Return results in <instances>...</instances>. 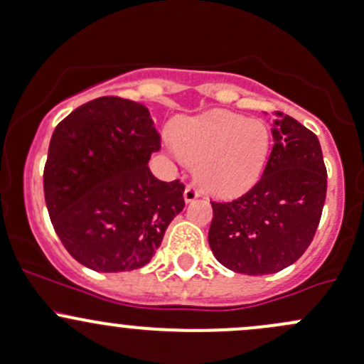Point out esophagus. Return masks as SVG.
<instances>
[{
	"instance_id": "obj_1",
	"label": "esophagus",
	"mask_w": 364,
	"mask_h": 364,
	"mask_svg": "<svg viewBox=\"0 0 364 364\" xmlns=\"http://www.w3.org/2000/svg\"><path fill=\"white\" fill-rule=\"evenodd\" d=\"M198 197V190L195 185H188L185 188V202H192Z\"/></svg>"
}]
</instances>
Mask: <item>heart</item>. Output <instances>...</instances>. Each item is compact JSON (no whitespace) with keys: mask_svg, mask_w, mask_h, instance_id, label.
<instances>
[{"mask_svg":"<svg viewBox=\"0 0 364 364\" xmlns=\"http://www.w3.org/2000/svg\"><path fill=\"white\" fill-rule=\"evenodd\" d=\"M172 141L183 159L197 164L195 174L208 192L233 197L259 179L272 137L262 120L211 112L179 122Z\"/></svg>","mask_w":364,"mask_h":364,"instance_id":"1","label":"heart"}]
</instances>
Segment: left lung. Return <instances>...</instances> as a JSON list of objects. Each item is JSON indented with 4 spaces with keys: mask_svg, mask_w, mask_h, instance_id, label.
<instances>
[{
    "mask_svg": "<svg viewBox=\"0 0 364 364\" xmlns=\"http://www.w3.org/2000/svg\"><path fill=\"white\" fill-rule=\"evenodd\" d=\"M274 146L262 178L232 202H211L209 246L237 274H275L311 246L326 200V166L317 136L274 113Z\"/></svg>",
    "mask_w": 364,
    "mask_h": 364,
    "instance_id": "8db88e82",
    "label": "left lung"
}]
</instances>
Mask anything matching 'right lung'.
Returning a JSON list of instances; mask_svg holds the SVG:
<instances>
[{"label":"right lung","instance_id":"obj_1","mask_svg":"<svg viewBox=\"0 0 364 364\" xmlns=\"http://www.w3.org/2000/svg\"><path fill=\"white\" fill-rule=\"evenodd\" d=\"M160 134L146 106L106 95L55 127L43 171L53 230L76 262L95 272L146 265L185 208V185L148 167Z\"/></svg>","mask_w":364,"mask_h":364}]
</instances>
